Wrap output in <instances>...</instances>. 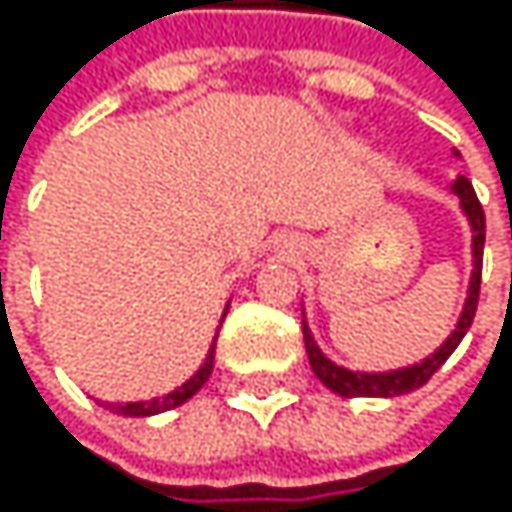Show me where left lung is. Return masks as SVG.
Instances as JSON below:
<instances>
[{"mask_svg":"<svg viewBox=\"0 0 512 512\" xmlns=\"http://www.w3.org/2000/svg\"><path fill=\"white\" fill-rule=\"evenodd\" d=\"M458 156V153H455ZM451 193L458 196L461 202V211L464 218L470 221V233H473V273H470V288H467V301H464V310L458 316V325L455 331L448 334V338L442 341L439 350H433L427 359L415 362V365H405V368H393V371H350L338 362H331L316 338L313 331L304 319V347H307V356H310V368L313 375L338 396H402V393H411L424 387L436 371L442 368V362L455 353V347L461 344V338L467 334V328L473 325V316H476V304H479V279H482V245H485V211L473 193V184L464 178V174H458L455 181H451Z\"/></svg>","mask_w":512,"mask_h":512,"instance_id":"obj_1","label":"left lung"}]
</instances>
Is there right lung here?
Wrapping results in <instances>:
<instances>
[{"label": "right lung", "instance_id": "right-lung-1", "mask_svg": "<svg viewBox=\"0 0 512 512\" xmlns=\"http://www.w3.org/2000/svg\"><path fill=\"white\" fill-rule=\"evenodd\" d=\"M227 316V313H224ZM224 322V319H221ZM214 344H218V334H214ZM214 344H211V350H208V356H205V362L199 365V371L190 378V381H184L178 390H171V393H165V396H159V399H147V402H104L110 411H116V415H125V418H150V415H159V411H171V408H178V405H184L190 396H196L202 387H205V381H208V375H211V368H214Z\"/></svg>", "mask_w": 512, "mask_h": 512}]
</instances>
